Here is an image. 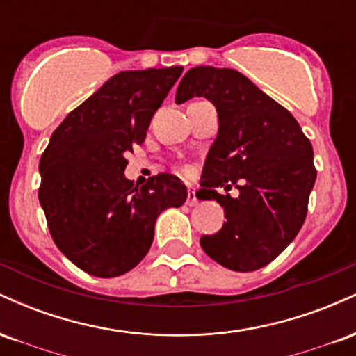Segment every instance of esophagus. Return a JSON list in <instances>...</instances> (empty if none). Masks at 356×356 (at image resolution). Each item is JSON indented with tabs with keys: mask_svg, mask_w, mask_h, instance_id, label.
Here are the masks:
<instances>
[{
	"mask_svg": "<svg viewBox=\"0 0 356 356\" xmlns=\"http://www.w3.org/2000/svg\"><path fill=\"white\" fill-rule=\"evenodd\" d=\"M186 204H187V206H197V204H199L197 197H195V192H194V189H192L191 186H189V191H187V201H186Z\"/></svg>",
	"mask_w": 356,
	"mask_h": 356,
	"instance_id": "1",
	"label": "esophagus"
}]
</instances>
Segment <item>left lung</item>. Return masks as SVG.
I'll return each instance as SVG.
<instances>
[{"instance_id": "obj_1", "label": "left lung", "mask_w": 356, "mask_h": 356, "mask_svg": "<svg viewBox=\"0 0 356 356\" xmlns=\"http://www.w3.org/2000/svg\"><path fill=\"white\" fill-rule=\"evenodd\" d=\"M204 97L216 107L219 130L207 152L197 199L218 201L226 222L202 236L206 254L248 273L266 266L303 226L316 169L313 147L296 118L231 68L195 67L184 75L175 104ZM234 183L238 198L218 186Z\"/></svg>"}]
</instances>
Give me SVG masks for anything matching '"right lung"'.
I'll return each instance as SVG.
<instances>
[{
    "label": "right lung",
    "instance_id": "1",
    "mask_svg": "<svg viewBox=\"0 0 356 356\" xmlns=\"http://www.w3.org/2000/svg\"><path fill=\"white\" fill-rule=\"evenodd\" d=\"M182 70L113 75L68 113L40 159L38 199L51 238L88 275L115 277L136 268L152 246L161 212L186 202L187 187L172 174L140 187L124 174L125 155L145 140L155 110Z\"/></svg>",
    "mask_w": 356,
    "mask_h": 356
}]
</instances>
